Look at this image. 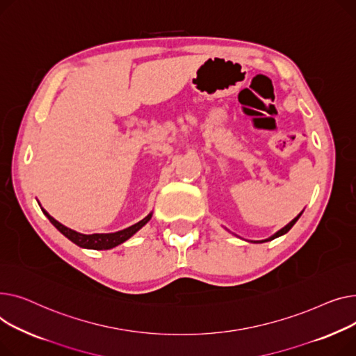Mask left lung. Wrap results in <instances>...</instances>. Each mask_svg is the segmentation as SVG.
<instances>
[{
    "label": "left lung",
    "instance_id": "8db88e82",
    "mask_svg": "<svg viewBox=\"0 0 356 356\" xmlns=\"http://www.w3.org/2000/svg\"><path fill=\"white\" fill-rule=\"evenodd\" d=\"M300 216H302V213H300V214H299V216H298V217H296V218H293V220H291V221H290V222H289V224H287V225H286V227H283V228H282V229H279V232H277V233H276V234H275V236H271V237H270V238H267V240H264V241H270V240H275V238H276V237H280V236H283V234H286V233H287V232H289V229H290V228H291V227H293V225H295V222H296V221H298V220H299V217H300ZM264 241H263V243H264Z\"/></svg>",
    "mask_w": 356,
    "mask_h": 356
}]
</instances>
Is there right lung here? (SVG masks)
I'll return each instance as SVG.
<instances>
[{"mask_svg":"<svg viewBox=\"0 0 356 356\" xmlns=\"http://www.w3.org/2000/svg\"><path fill=\"white\" fill-rule=\"evenodd\" d=\"M43 213L47 216V218L51 221V224L58 229L61 234H65L70 241H73L74 244L85 247V248H93V250H109L113 248L116 245H119L120 243L127 241L129 237H132L139 228H142L146 222H148L152 217V214H149L148 217H145L142 221L122 229V232L118 233H111V234H80L77 232H73V229L65 227L63 224H60L58 221H56L46 210H43Z\"/></svg>","mask_w":356,"mask_h":356,"instance_id":"1","label":"right lung"}]
</instances>
